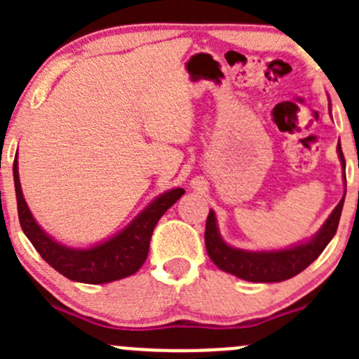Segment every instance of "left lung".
Segmentation results:
<instances>
[{"mask_svg":"<svg viewBox=\"0 0 359 359\" xmlns=\"http://www.w3.org/2000/svg\"><path fill=\"white\" fill-rule=\"evenodd\" d=\"M337 154H339L342 170H346V159H344L340 140L337 144ZM344 180H346V175H344ZM344 198H346V194L314 236L280 250H243L226 243L224 238L220 236L215 212L210 210L205 227L206 252L219 269L234 274L245 281L280 283V281L290 280V278L302 273L311 262H314L320 257V253L327 248L332 238L335 236L340 213H342Z\"/></svg>","mask_w":359,"mask_h":359,"instance_id":"1","label":"left lung"}]
</instances>
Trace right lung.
I'll list each match as a JSON object with an SVG mask.
<instances>
[{"instance_id":"obj_1","label":"right lung","mask_w":359,"mask_h":359,"mask_svg":"<svg viewBox=\"0 0 359 359\" xmlns=\"http://www.w3.org/2000/svg\"><path fill=\"white\" fill-rule=\"evenodd\" d=\"M17 210L20 227L39 255L62 276L78 283L102 285L132 276L142 267L149 253V241L158 220L186 191L175 187L154 198L132 222L119 233L86 248L67 247L50 236L32 217L22 194L19 179V161H13Z\"/></svg>"}]
</instances>
